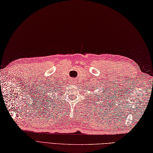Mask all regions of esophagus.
Returning a JSON list of instances; mask_svg holds the SVG:
<instances>
[{
	"instance_id": "obj_1",
	"label": "esophagus",
	"mask_w": 153,
	"mask_h": 153,
	"mask_svg": "<svg viewBox=\"0 0 153 153\" xmlns=\"http://www.w3.org/2000/svg\"><path fill=\"white\" fill-rule=\"evenodd\" d=\"M73 82V83H74V82Z\"/></svg>"
}]
</instances>
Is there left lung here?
Segmentation results:
<instances>
[{
    "label": "left lung",
    "mask_w": 153,
    "mask_h": 153,
    "mask_svg": "<svg viewBox=\"0 0 153 153\" xmlns=\"http://www.w3.org/2000/svg\"><path fill=\"white\" fill-rule=\"evenodd\" d=\"M93 91H94V90H93Z\"/></svg>",
    "instance_id": "1"
}]
</instances>
